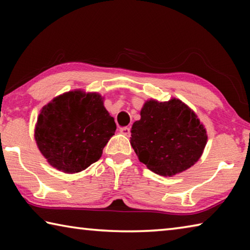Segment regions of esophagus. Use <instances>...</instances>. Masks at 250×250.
Here are the masks:
<instances>
[{"mask_svg":"<svg viewBox=\"0 0 250 250\" xmlns=\"http://www.w3.org/2000/svg\"><path fill=\"white\" fill-rule=\"evenodd\" d=\"M120 132L125 135V137H130V128H128V126H125V128H121L120 129Z\"/></svg>","mask_w":250,"mask_h":250,"instance_id":"esophagus-1","label":"esophagus"}]
</instances>
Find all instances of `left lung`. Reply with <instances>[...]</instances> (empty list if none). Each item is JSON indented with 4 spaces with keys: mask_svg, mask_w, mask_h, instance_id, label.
I'll return each mask as SVG.
<instances>
[{
    "mask_svg": "<svg viewBox=\"0 0 250 250\" xmlns=\"http://www.w3.org/2000/svg\"><path fill=\"white\" fill-rule=\"evenodd\" d=\"M141 119L131 129L130 143L140 162L152 172L173 176L195 164L207 134L195 112L180 99L147 100Z\"/></svg>",
    "mask_w": 250,
    "mask_h": 250,
    "instance_id": "left-lung-1",
    "label": "left lung"
}]
</instances>
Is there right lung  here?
<instances>
[{
    "mask_svg": "<svg viewBox=\"0 0 250 250\" xmlns=\"http://www.w3.org/2000/svg\"><path fill=\"white\" fill-rule=\"evenodd\" d=\"M116 129L103 97L74 90L56 97L41 110L35 140L50 166L71 174L101 158Z\"/></svg>",
    "mask_w": 250,
    "mask_h": 250,
    "instance_id": "obj_1",
    "label": "right lung"
}]
</instances>
